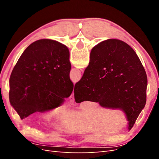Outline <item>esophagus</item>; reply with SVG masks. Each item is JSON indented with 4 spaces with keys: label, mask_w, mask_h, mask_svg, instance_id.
Here are the masks:
<instances>
[{
    "label": "esophagus",
    "mask_w": 159,
    "mask_h": 159,
    "mask_svg": "<svg viewBox=\"0 0 159 159\" xmlns=\"http://www.w3.org/2000/svg\"><path fill=\"white\" fill-rule=\"evenodd\" d=\"M70 101L71 103H74V91H73V92H72L71 95H70Z\"/></svg>",
    "instance_id": "1"
}]
</instances>
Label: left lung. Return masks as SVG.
Instances as JSON below:
<instances>
[{"label": "left lung", "mask_w": 159, "mask_h": 159, "mask_svg": "<svg viewBox=\"0 0 159 159\" xmlns=\"http://www.w3.org/2000/svg\"><path fill=\"white\" fill-rule=\"evenodd\" d=\"M70 70V52L61 43L42 39L27 47L9 80V100L21 119L61 106L73 91Z\"/></svg>", "instance_id": "8db88e82"}]
</instances>
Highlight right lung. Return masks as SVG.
Masks as SVG:
<instances>
[{"instance_id":"obj_1","label":"right lung","mask_w":159,"mask_h":159,"mask_svg":"<svg viewBox=\"0 0 159 159\" xmlns=\"http://www.w3.org/2000/svg\"><path fill=\"white\" fill-rule=\"evenodd\" d=\"M147 77L136 52L127 43L109 39L93 47L90 61L74 87L76 103L89 101L119 109L125 114L129 130L145 106Z\"/></svg>"}]
</instances>
